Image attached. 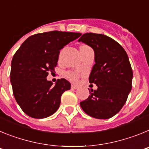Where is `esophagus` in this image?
<instances>
[{
  "instance_id": "esophagus-1",
  "label": "esophagus",
  "mask_w": 149,
  "mask_h": 149,
  "mask_svg": "<svg viewBox=\"0 0 149 149\" xmlns=\"http://www.w3.org/2000/svg\"><path fill=\"white\" fill-rule=\"evenodd\" d=\"M72 89H78V86H75V85H74V84H72Z\"/></svg>"
}]
</instances>
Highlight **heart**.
<instances>
[{"mask_svg": "<svg viewBox=\"0 0 149 149\" xmlns=\"http://www.w3.org/2000/svg\"><path fill=\"white\" fill-rule=\"evenodd\" d=\"M65 76H66L67 78L69 79L71 81H73V82H76L78 79V74L74 72H67L65 73Z\"/></svg>", "mask_w": 149, "mask_h": 149, "instance_id": "obj_1", "label": "heart"}]
</instances>
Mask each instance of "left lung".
Listing matches in <instances>:
<instances>
[{
	"label": "left lung",
	"instance_id": "1",
	"mask_svg": "<svg viewBox=\"0 0 149 149\" xmlns=\"http://www.w3.org/2000/svg\"><path fill=\"white\" fill-rule=\"evenodd\" d=\"M82 42L93 48L95 62L89 81L98 89H89V95L80 103L87 115L106 119L120 111L132 88L133 71L126 51L116 41L103 34L87 33Z\"/></svg>",
	"mask_w": 149,
	"mask_h": 149
}]
</instances>
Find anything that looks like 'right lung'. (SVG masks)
Returning <instances> with one entry per match:
<instances>
[{"label": "right lung", "instance_id": "obj_1", "mask_svg": "<svg viewBox=\"0 0 149 149\" xmlns=\"http://www.w3.org/2000/svg\"><path fill=\"white\" fill-rule=\"evenodd\" d=\"M81 35L58 30L35 34L15 52L12 60L10 81L17 103L27 116L43 119L59 108L62 94L70 89L71 84L61 78L53 85L46 77L49 72H54L60 50Z\"/></svg>", "mask_w": 149, "mask_h": 149}]
</instances>
